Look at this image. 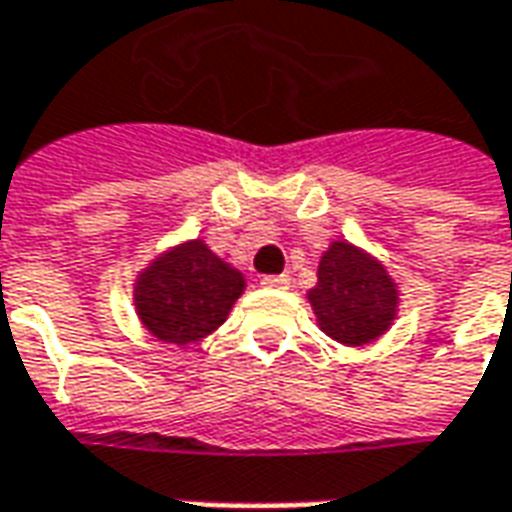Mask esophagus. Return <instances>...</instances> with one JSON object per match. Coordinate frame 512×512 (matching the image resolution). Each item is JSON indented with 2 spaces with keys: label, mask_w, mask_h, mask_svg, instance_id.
<instances>
[{
  "label": "esophagus",
  "mask_w": 512,
  "mask_h": 512,
  "mask_svg": "<svg viewBox=\"0 0 512 512\" xmlns=\"http://www.w3.org/2000/svg\"><path fill=\"white\" fill-rule=\"evenodd\" d=\"M264 287H276V290H287L290 287V276H264Z\"/></svg>",
  "instance_id": "esophagus-1"
}]
</instances>
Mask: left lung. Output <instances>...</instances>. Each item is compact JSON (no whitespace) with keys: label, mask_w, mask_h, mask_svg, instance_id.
<instances>
[{"label":"left lung","mask_w":512,"mask_h":512,"mask_svg":"<svg viewBox=\"0 0 512 512\" xmlns=\"http://www.w3.org/2000/svg\"><path fill=\"white\" fill-rule=\"evenodd\" d=\"M317 326L343 345H368L393 326L396 281L382 262L351 242H331L320 256L315 290H309Z\"/></svg>","instance_id":"left-lung-1"}]
</instances>
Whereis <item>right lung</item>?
I'll return each mask as SVG.
<instances>
[{
	"label": "right lung",
	"mask_w": 512,
	"mask_h": 512,
	"mask_svg": "<svg viewBox=\"0 0 512 512\" xmlns=\"http://www.w3.org/2000/svg\"><path fill=\"white\" fill-rule=\"evenodd\" d=\"M245 276L192 239L167 250L136 278V315L161 343L189 345L225 323Z\"/></svg>",
	"instance_id": "obj_1"
}]
</instances>
